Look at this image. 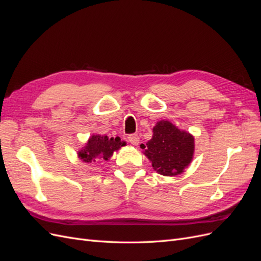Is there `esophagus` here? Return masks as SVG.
Segmentation results:
<instances>
[{
    "label": "esophagus",
    "instance_id": "1",
    "mask_svg": "<svg viewBox=\"0 0 261 261\" xmlns=\"http://www.w3.org/2000/svg\"><path fill=\"white\" fill-rule=\"evenodd\" d=\"M127 138H128L129 143L134 146H136V145L139 144V136L137 135V134H132V135H129Z\"/></svg>",
    "mask_w": 261,
    "mask_h": 261
}]
</instances>
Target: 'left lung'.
<instances>
[{
    "instance_id": "left-lung-1",
    "label": "left lung",
    "mask_w": 261,
    "mask_h": 261,
    "mask_svg": "<svg viewBox=\"0 0 261 261\" xmlns=\"http://www.w3.org/2000/svg\"><path fill=\"white\" fill-rule=\"evenodd\" d=\"M152 130V138L141 148L154 171L165 176L180 174L193 159L194 137L168 121L158 122Z\"/></svg>"
}]
</instances>
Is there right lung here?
Segmentation results:
<instances>
[{
  "instance_id": "1",
  "label": "right lung",
  "mask_w": 261,
  "mask_h": 261,
  "mask_svg": "<svg viewBox=\"0 0 261 261\" xmlns=\"http://www.w3.org/2000/svg\"><path fill=\"white\" fill-rule=\"evenodd\" d=\"M125 143H122L121 139L109 138L108 136L93 135L89 138L86 147L78 153L84 162L91 163L98 159L109 160V158L113 154L115 150H118Z\"/></svg>"
}]
</instances>
